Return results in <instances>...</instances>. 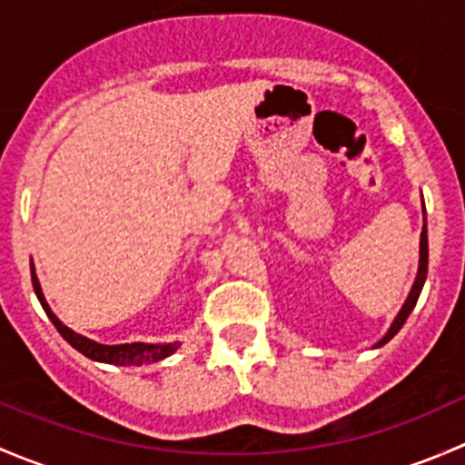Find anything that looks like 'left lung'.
Wrapping results in <instances>:
<instances>
[{
  "label": "left lung",
  "instance_id": "left-lung-1",
  "mask_svg": "<svg viewBox=\"0 0 465 465\" xmlns=\"http://www.w3.org/2000/svg\"><path fill=\"white\" fill-rule=\"evenodd\" d=\"M423 211H425V206H423ZM425 276H428V224H423V232H420V259H419V274H416L414 285H411L410 297H407L405 306L401 308V312H398V317H396V320H393L391 328H389V331H387V335H384L382 340H380L376 346L387 344V341L391 340V337L396 335L398 331H401L402 323L407 322V317H410V312L414 311L416 302H419V294H420V290H423Z\"/></svg>",
  "mask_w": 465,
  "mask_h": 465
}]
</instances>
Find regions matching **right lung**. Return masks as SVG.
I'll use <instances>...</instances> for the list:
<instances>
[{
	"instance_id": "add662e5",
	"label": "right lung",
	"mask_w": 465,
	"mask_h": 465,
	"mask_svg": "<svg viewBox=\"0 0 465 465\" xmlns=\"http://www.w3.org/2000/svg\"><path fill=\"white\" fill-rule=\"evenodd\" d=\"M31 281H33V290H35L37 299H40L42 308H45L46 317H49L51 323L58 328L60 335H63L74 349L81 351V353L87 355L89 360H96V362H105V364H119V367H142V364L159 362V360L168 358V355H173L177 349H180V341H171V344H143V341H133V344L107 346V344H98V341L89 340L85 335H78V332H74L72 328L64 326V323L51 312L49 303L45 302V294H42L40 281H37L33 265H31Z\"/></svg>"
}]
</instances>
